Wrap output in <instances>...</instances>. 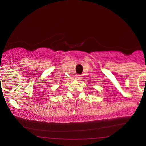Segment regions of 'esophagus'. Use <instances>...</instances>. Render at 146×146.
Returning a JSON list of instances; mask_svg holds the SVG:
<instances>
[{
  "instance_id": "esophagus-1",
  "label": "esophagus",
  "mask_w": 146,
  "mask_h": 146,
  "mask_svg": "<svg viewBox=\"0 0 146 146\" xmlns=\"http://www.w3.org/2000/svg\"><path fill=\"white\" fill-rule=\"evenodd\" d=\"M82 77H81L80 75H77V77H76V79H77V80H80V79H82Z\"/></svg>"
}]
</instances>
